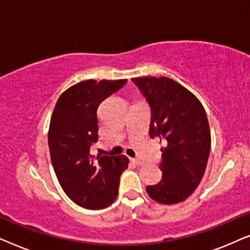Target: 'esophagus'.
<instances>
[{"mask_svg":"<svg viewBox=\"0 0 250 250\" xmlns=\"http://www.w3.org/2000/svg\"><path fill=\"white\" fill-rule=\"evenodd\" d=\"M131 162L134 164V165H136V166H141L142 164H143V162L142 160H140V159H134V158H132L131 159Z\"/></svg>","mask_w":250,"mask_h":250,"instance_id":"esophagus-1","label":"esophagus"}]
</instances>
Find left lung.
<instances>
[{"label": "left lung", "instance_id": "left-lung-1", "mask_svg": "<svg viewBox=\"0 0 250 250\" xmlns=\"http://www.w3.org/2000/svg\"><path fill=\"white\" fill-rule=\"evenodd\" d=\"M151 109L150 138L164 141L159 168L163 179L146 187L164 205L184 201L199 186L210 151L206 111L194 94L167 77L132 78Z\"/></svg>", "mask_w": 250, "mask_h": 250}]
</instances>
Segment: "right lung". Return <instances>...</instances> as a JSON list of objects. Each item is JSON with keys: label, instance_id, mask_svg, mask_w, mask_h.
Listing matches in <instances>:
<instances>
[{"label": "right lung", "instance_id": "obj_1", "mask_svg": "<svg viewBox=\"0 0 250 250\" xmlns=\"http://www.w3.org/2000/svg\"><path fill=\"white\" fill-rule=\"evenodd\" d=\"M127 80H87L60 95L49 128V148L57 179L64 193L87 209H102L116 200L119 177L127 168L124 155L94 158L90 149L98 141V108Z\"/></svg>", "mask_w": 250, "mask_h": 250}]
</instances>
